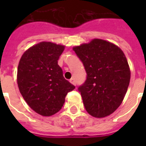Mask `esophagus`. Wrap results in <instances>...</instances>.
I'll return each instance as SVG.
<instances>
[{
    "mask_svg": "<svg viewBox=\"0 0 146 146\" xmlns=\"http://www.w3.org/2000/svg\"><path fill=\"white\" fill-rule=\"evenodd\" d=\"M70 82L72 84H73V85H76V81H75V79L74 78H71L70 80Z\"/></svg>",
    "mask_w": 146,
    "mask_h": 146,
    "instance_id": "34e87169",
    "label": "esophagus"
}]
</instances>
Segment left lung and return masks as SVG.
<instances>
[{"label": "left lung", "mask_w": 146, "mask_h": 146, "mask_svg": "<svg viewBox=\"0 0 146 146\" xmlns=\"http://www.w3.org/2000/svg\"><path fill=\"white\" fill-rule=\"evenodd\" d=\"M73 49L87 73L85 82L78 88L87 112L97 118L112 114L122 103L131 79L124 53L101 39Z\"/></svg>", "instance_id": "8db88e82"}]
</instances>
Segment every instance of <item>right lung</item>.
Listing matches in <instances>:
<instances>
[{"label": "right lung", "instance_id": "add662e5", "mask_svg": "<svg viewBox=\"0 0 146 146\" xmlns=\"http://www.w3.org/2000/svg\"><path fill=\"white\" fill-rule=\"evenodd\" d=\"M65 46L40 42L24 52L18 66L21 95L33 111L44 116L58 113L75 86L64 78L58 60Z\"/></svg>", "mask_w": 146, "mask_h": 146}]
</instances>
